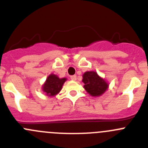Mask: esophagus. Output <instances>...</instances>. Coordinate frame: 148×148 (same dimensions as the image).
<instances>
[{
    "label": "esophagus",
    "mask_w": 148,
    "mask_h": 148,
    "mask_svg": "<svg viewBox=\"0 0 148 148\" xmlns=\"http://www.w3.org/2000/svg\"><path fill=\"white\" fill-rule=\"evenodd\" d=\"M70 78H71V80H74V81H75L76 79H77V76L76 75H72L70 77Z\"/></svg>",
    "instance_id": "obj_1"
}]
</instances>
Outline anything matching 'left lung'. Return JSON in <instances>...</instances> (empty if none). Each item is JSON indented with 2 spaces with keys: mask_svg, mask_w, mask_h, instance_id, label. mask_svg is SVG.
Segmentation results:
<instances>
[{
  "mask_svg": "<svg viewBox=\"0 0 148 148\" xmlns=\"http://www.w3.org/2000/svg\"><path fill=\"white\" fill-rule=\"evenodd\" d=\"M84 87L92 96H100L108 88V84L95 71H86L83 74Z\"/></svg>",
  "mask_w": 148,
  "mask_h": 148,
  "instance_id": "1",
  "label": "left lung"
}]
</instances>
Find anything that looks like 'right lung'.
Here are the masks:
<instances>
[{
  "label": "right lung",
  "mask_w": 148,
  "mask_h": 148,
  "mask_svg": "<svg viewBox=\"0 0 148 148\" xmlns=\"http://www.w3.org/2000/svg\"><path fill=\"white\" fill-rule=\"evenodd\" d=\"M66 80V78L59 79L55 74H51L46 79L43 86V90L49 96H54L60 92Z\"/></svg>",
  "instance_id": "add662e5"
}]
</instances>
